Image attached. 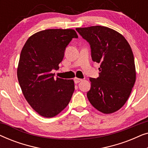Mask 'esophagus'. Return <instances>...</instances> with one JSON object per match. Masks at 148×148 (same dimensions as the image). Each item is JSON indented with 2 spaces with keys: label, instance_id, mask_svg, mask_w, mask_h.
<instances>
[{
  "label": "esophagus",
  "instance_id": "34e87169",
  "mask_svg": "<svg viewBox=\"0 0 148 148\" xmlns=\"http://www.w3.org/2000/svg\"><path fill=\"white\" fill-rule=\"evenodd\" d=\"M74 81H75V84H78V83L82 82V79H79V78H75Z\"/></svg>",
  "mask_w": 148,
  "mask_h": 148
}]
</instances>
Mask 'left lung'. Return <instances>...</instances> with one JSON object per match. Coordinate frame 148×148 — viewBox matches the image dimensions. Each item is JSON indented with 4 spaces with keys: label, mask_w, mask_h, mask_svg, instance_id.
Here are the masks:
<instances>
[{
    "label": "left lung",
    "mask_w": 148,
    "mask_h": 148,
    "mask_svg": "<svg viewBox=\"0 0 148 148\" xmlns=\"http://www.w3.org/2000/svg\"><path fill=\"white\" fill-rule=\"evenodd\" d=\"M76 30L90 44L93 61L100 63V75L90 79L88 100L101 112H116L128 100L136 79L131 46L122 34L104 26Z\"/></svg>",
    "instance_id": "left-lung-1"
}]
</instances>
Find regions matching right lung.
<instances>
[{"label": "right lung", "mask_w": 148, "mask_h": 148, "mask_svg": "<svg viewBox=\"0 0 148 148\" xmlns=\"http://www.w3.org/2000/svg\"><path fill=\"white\" fill-rule=\"evenodd\" d=\"M73 38L72 29H49L33 34L22 48L17 67V78L25 97L32 108L46 118L63 110L75 90L73 79L54 78L64 50Z\"/></svg>", "instance_id": "add662e5"}]
</instances>
